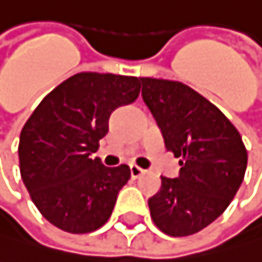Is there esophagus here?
Masks as SVG:
<instances>
[{
	"label": "esophagus",
	"instance_id": "obj_1",
	"mask_svg": "<svg viewBox=\"0 0 262 262\" xmlns=\"http://www.w3.org/2000/svg\"><path fill=\"white\" fill-rule=\"evenodd\" d=\"M141 174H144V169L137 166V165H130V176H132L134 179L140 178Z\"/></svg>",
	"mask_w": 262,
	"mask_h": 262
}]
</instances>
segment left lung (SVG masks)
<instances>
[{"label":"left lung","mask_w":262,"mask_h":262,"mask_svg":"<svg viewBox=\"0 0 262 262\" xmlns=\"http://www.w3.org/2000/svg\"><path fill=\"white\" fill-rule=\"evenodd\" d=\"M165 147L181 159L179 176H160L149 198L156 226L173 237L192 236L219 219L237 193L247 169V149L220 110L184 83L140 78Z\"/></svg>","instance_id":"1"}]
</instances>
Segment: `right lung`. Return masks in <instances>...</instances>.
Masks as SVG:
<instances>
[{
	"mask_svg": "<svg viewBox=\"0 0 262 262\" xmlns=\"http://www.w3.org/2000/svg\"><path fill=\"white\" fill-rule=\"evenodd\" d=\"M140 78L81 72L43 97L20 134V174L39 212L56 228L86 234L106 223L127 165L93 159L116 108L137 100Z\"/></svg>",
	"mask_w": 262,
	"mask_h": 262,
	"instance_id": "obj_1",
	"label": "right lung"
}]
</instances>
